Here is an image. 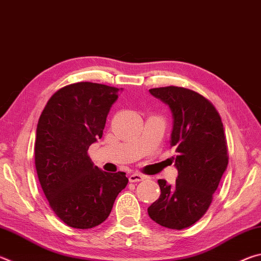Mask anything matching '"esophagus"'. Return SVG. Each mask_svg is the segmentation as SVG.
Instances as JSON below:
<instances>
[{
	"label": "esophagus",
	"mask_w": 261,
	"mask_h": 261,
	"mask_svg": "<svg viewBox=\"0 0 261 261\" xmlns=\"http://www.w3.org/2000/svg\"><path fill=\"white\" fill-rule=\"evenodd\" d=\"M145 178V176L144 175H141V174H132V175H130V177H129V180L131 183H136V182H140V180H144Z\"/></svg>",
	"instance_id": "esophagus-1"
}]
</instances>
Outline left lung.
I'll return each mask as SVG.
<instances>
[{"label":"left lung","instance_id":"left-lung-1","mask_svg":"<svg viewBox=\"0 0 261 261\" xmlns=\"http://www.w3.org/2000/svg\"><path fill=\"white\" fill-rule=\"evenodd\" d=\"M149 93L173 114L170 146L178 176L174 185L159 179L160 198L149 218L169 229L188 228L202 218L228 166L227 140L220 114L205 96L178 86L151 88Z\"/></svg>","mask_w":261,"mask_h":261}]
</instances>
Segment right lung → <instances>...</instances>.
I'll return each mask as SVG.
<instances>
[{"label": "right lung", "mask_w": 261, "mask_h": 261, "mask_svg": "<svg viewBox=\"0 0 261 261\" xmlns=\"http://www.w3.org/2000/svg\"><path fill=\"white\" fill-rule=\"evenodd\" d=\"M118 91L103 84H71L51 95L39 118L38 178L51 210L69 227L90 229L102 223L129 182L123 171L99 169L87 154L102 137Z\"/></svg>", "instance_id": "add662e5"}]
</instances>
